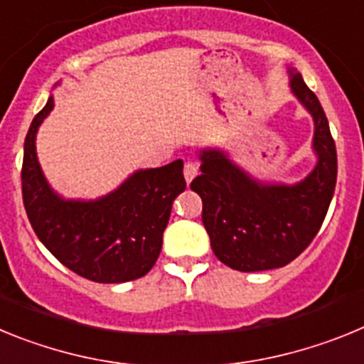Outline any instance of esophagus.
<instances>
[{
  "label": "esophagus",
  "instance_id": "obj_1",
  "mask_svg": "<svg viewBox=\"0 0 364 364\" xmlns=\"http://www.w3.org/2000/svg\"><path fill=\"white\" fill-rule=\"evenodd\" d=\"M197 173H198V166L195 162H186V166H184V178H186V182H191L193 178H195V176H197Z\"/></svg>",
  "mask_w": 364,
  "mask_h": 364
}]
</instances>
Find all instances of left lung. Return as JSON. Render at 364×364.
Returning <instances> with one entry per match:
<instances>
[{"label":"left lung","instance_id":"left-lung-1","mask_svg":"<svg viewBox=\"0 0 364 364\" xmlns=\"http://www.w3.org/2000/svg\"><path fill=\"white\" fill-rule=\"evenodd\" d=\"M291 91L315 122L319 162L295 186H262L231 164L224 153L200 154L202 175L191 189L202 198V222L220 262L239 272L282 268L297 259L323 226L337 180V151L326 114L301 74Z\"/></svg>","mask_w":364,"mask_h":364}]
</instances>
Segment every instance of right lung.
Returning a JSON list of instances; mask_svg holds the SVG:
<instances>
[{
	"label": "right lung",
	"instance_id": "right-lung-1",
	"mask_svg": "<svg viewBox=\"0 0 364 364\" xmlns=\"http://www.w3.org/2000/svg\"><path fill=\"white\" fill-rule=\"evenodd\" d=\"M53 105L49 98L25 138L21 193L32 230L80 277L104 284L144 277L160 255L173 200L186 189L184 164L175 160L136 171L100 200H63L43 178L34 146L38 127Z\"/></svg>",
	"mask_w": 364,
	"mask_h": 364
}]
</instances>
